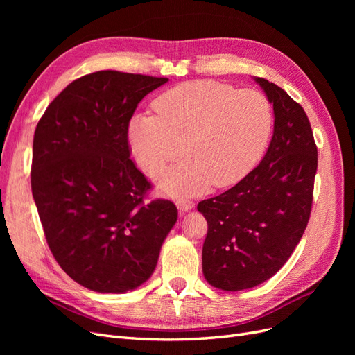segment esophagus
Listing matches in <instances>:
<instances>
[{
    "label": "esophagus",
    "instance_id": "obj_1",
    "mask_svg": "<svg viewBox=\"0 0 355 355\" xmlns=\"http://www.w3.org/2000/svg\"><path fill=\"white\" fill-rule=\"evenodd\" d=\"M176 206L182 210V211H188V210H191V209H194V201L192 200H188V198H179L178 201H176Z\"/></svg>",
    "mask_w": 355,
    "mask_h": 355
}]
</instances>
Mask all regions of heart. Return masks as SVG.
Listing matches in <instances>:
<instances>
[{"mask_svg":"<svg viewBox=\"0 0 355 355\" xmlns=\"http://www.w3.org/2000/svg\"><path fill=\"white\" fill-rule=\"evenodd\" d=\"M153 106L155 115L132 118L128 144L148 176L178 159L185 144L189 157L158 180L170 196L237 184L262 157L274 124L272 105L262 92L210 80L182 83Z\"/></svg>","mask_w":355,"mask_h":355,"instance_id":"1","label":"heart"}]
</instances>
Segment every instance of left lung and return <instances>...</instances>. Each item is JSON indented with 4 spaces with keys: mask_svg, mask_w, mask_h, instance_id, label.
Listing matches in <instances>:
<instances>
[{
    "mask_svg": "<svg viewBox=\"0 0 355 355\" xmlns=\"http://www.w3.org/2000/svg\"><path fill=\"white\" fill-rule=\"evenodd\" d=\"M274 135L261 164L223 194L198 202L207 220L202 272L228 292L271 278L300 241L313 209L317 145L302 106L265 78Z\"/></svg>",
    "mask_w": 355,
    "mask_h": 355,
    "instance_id": "obj_1",
    "label": "left lung"
}]
</instances>
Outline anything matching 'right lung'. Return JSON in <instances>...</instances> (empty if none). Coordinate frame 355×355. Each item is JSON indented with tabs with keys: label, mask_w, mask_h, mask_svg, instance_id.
<instances>
[{
	"label": "right lung",
	"mask_w": 355,
	"mask_h": 355,
	"mask_svg": "<svg viewBox=\"0 0 355 355\" xmlns=\"http://www.w3.org/2000/svg\"><path fill=\"white\" fill-rule=\"evenodd\" d=\"M167 78L98 71L72 81L42 114L31 188L55 259L99 293L145 283L178 219L170 200L145 201L151 182L130 158L128 124Z\"/></svg>",
	"instance_id": "right-lung-1"
}]
</instances>
